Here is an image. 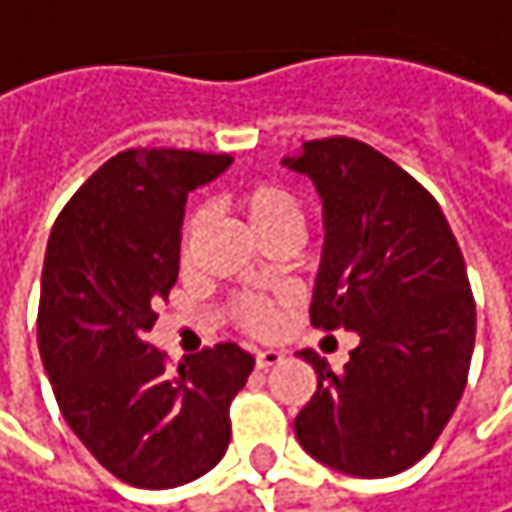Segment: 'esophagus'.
Masks as SVG:
<instances>
[{
	"label": "esophagus",
	"mask_w": 512,
	"mask_h": 512,
	"mask_svg": "<svg viewBox=\"0 0 512 512\" xmlns=\"http://www.w3.org/2000/svg\"><path fill=\"white\" fill-rule=\"evenodd\" d=\"M282 358H285V355H282L279 349H262V352H256V367H259V370H268V367H276Z\"/></svg>",
	"instance_id": "esophagus-1"
}]
</instances>
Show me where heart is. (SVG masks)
Segmentation results:
<instances>
[{
	"label": "heart",
	"instance_id": "1",
	"mask_svg": "<svg viewBox=\"0 0 512 512\" xmlns=\"http://www.w3.org/2000/svg\"><path fill=\"white\" fill-rule=\"evenodd\" d=\"M236 209L241 212V218L247 221V227L259 238L279 233V230L300 233V224H303V206L279 183H256V186L238 192ZM201 227V209L189 212L186 221H183V230H180V256L183 259H189ZM238 320H241V326L247 332L268 335V332H274L276 323H279V309L271 300H244L238 306Z\"/></svg>",
	"mask_w": 512,
	"mask_h": 512
}]
</instances>
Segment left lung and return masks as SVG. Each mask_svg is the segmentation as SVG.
<instances>
[{"label": "left lung", "instance_id": "obj_1", "mask_svg": "<svg viewBox=\"0 0 512 512\" xmlns=\"http://www.w3.org/2000/svg\"><path fill=\"white\" fill-rule=\"evenodd\" d=\"M282 165L323 201L311 323L358 335L341 373L300 352L317 390L294 434L344 475H399L428 455L469 376L475 300L460 247L440 203L358 139H314Z\"/></svg>", "mask_w": 512, "mask_h": 512}]
</instances>
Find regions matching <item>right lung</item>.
Wrapping results in <instances>:
<instances>
[{
  "label": "right lung",
  "mask_w": 512,
  "mask_h": 512,
  "mask_svg": "<svg viewBox=\"0 0 512 512\" xmlns=\"http://www.w3.org/2000/svg\"><path fill=\"white\" fill-rule=\"evenodd\" d=\"M230 154L130 148L57 215L40 282L37 344L63 420L119 481L168 490L230 446V402L253 355L218 344L168 370L145 341L180 268L186 195Z\"/></svg>",
  "instance_id": "1"
}]
</instances>
